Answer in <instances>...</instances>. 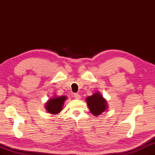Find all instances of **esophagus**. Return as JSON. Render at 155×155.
<instances>
[{"label": "esophagus", "instance_id": "obj_1", "mask_svg": "<svg viewBox=\"0 0 155 155\" xmlns=\"http://www.w3.org/2000/svg\"><path fill=\"white\" fill-rule=\"evenodd\" d=\"M74 98L75 99H80L81 98V96H80V94H77V93H74Z\"/></svg>", "mask_w": 155, "mask_h": 155}]
</instances>
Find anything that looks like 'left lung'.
Here are the masks:
<instances>
[{
  "mask_svg": "<svg viewBox=\"0 0 155 155\" xmlns=\"http://www.w3.org/2000/svg\"><path fill=\"white\" fill-rule=\"evenodd\" d=\"M90 110L94 116H99L107 108V103L99 92H96L86 98Z\"/></svg>",
  "mask_w": 155,
  "mask_h": 155,
  "instance_id": "left-lung-1",
  "label": "left lung"
}]
</instances>
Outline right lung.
<instances>
[{
	"label": "right lung",
	"mask_w": 155,
	"mask_h": 155,
	"mask_svg": "<svg viewBox=\"0 0 155 155\" xmlns=\"http://www.w3.org/2000/svg\"><path fill=\"white\" fill-rule=\"evenodd\" d=\"M66 99L67 97L64 96L51 98L46 104L45 107L49 113H51L52 114L59 113L62 110L63 103Z\"/></svg>",
	"instance_id": "add662e5"
}]
</instances>
